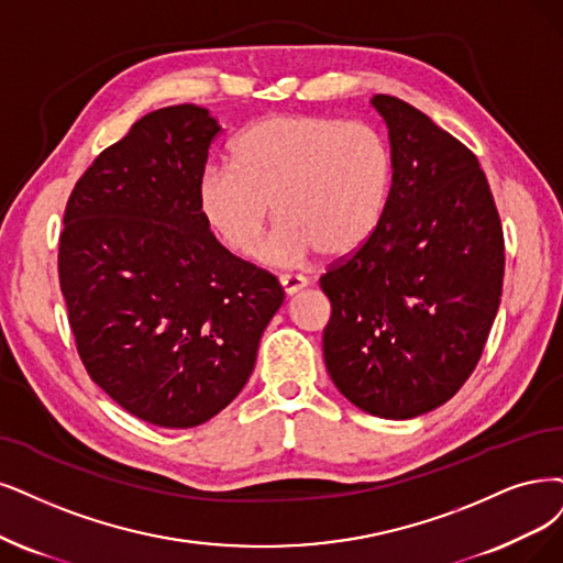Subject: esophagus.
<instances>
[{"instance_id": "34e87169", "label": "esophagus", "mask_w": 563, "mask_h": 563, "mask_svg": "<svg viewBox=\"0 0 563 563\" xmlns=\"http://www.w3.org/2000/svg\"><path fill=\"white\" fill-rule=\"evenodd\" d=\"M280 287H283V292H285L287 297H295V295L301 292V289L308 287V280H306L303 276L285 274V276H280Z\"/></svg>"}]
</instances>
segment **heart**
Instances as JSON below:
<instances>
[{"label": "heart", "instance_id": "1", "mask_svg": "<svg viewBox=\"0 0 563 563\" xmlns=\"http://www.w3.org/2000/svg\"><path fill=\"white\" fill-rule=\"evenodd\" d=\"M232 164L206 166L199 211L236 255L257 247L271 203L280 220L260 257L292 266L310 255L347 257L371 241L394 183L389 141L366 122L268 115L236 139Z\"/></svg>", "mask_w": 563, "mask_h": 563}]
</instances>
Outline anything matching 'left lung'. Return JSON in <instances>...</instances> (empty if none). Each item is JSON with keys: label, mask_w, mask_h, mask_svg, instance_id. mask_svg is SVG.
I'll list each match as a JSON object with an SVG mask.
<instances>
[{"label": "left lung", "mask_w": 563, "mask_h": 563, "mask_svg": "<svg viewBox=\"0 0 563 563\" xmlns=\"http://www.w3.org/2000/svg\"><path fill=\"white\" fill-rule=\"evenodd\" d=\"M394 183L378 232L320 278L331 380L364 412L410 420L443 406L483 355L504 287V229L481 162L410 103L371 99Z\"/></svg>", "instance_id": "left-lung-1"}]
</instances>
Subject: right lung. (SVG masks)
<instances>
[{
    "mask_svg": "<svg viewBox=\"0 0 563 563\" xmlns=\"http://www.w3.org/2000/svg\"><path fill=\"white\" fill-rule=\"evenodd\" d=\"M220 130L195 103L143 115L80 176L59 234V287L86 371L164 429L203 424L239 397L285 299L199 211Z\"/></svg>",
    "mask_w": 563,
    "mask_h": 563,
    "instance_id": "1",
    "label": "right lung"
}]
</instances>
